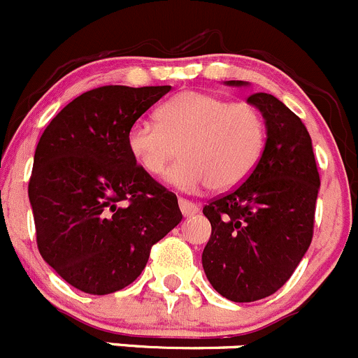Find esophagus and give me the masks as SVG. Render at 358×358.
<instances>
[{
    "label": "esophagus",
    "instance_id": "obj_1",
    "mask_svg": "<svg viewBox=\"0 0 358 358\" xmlns=\"http://www.w3.org/2000/svg\"><path fill=\"white\" fill-rule=\"evenodd\" d=\"M178 206H180V211H182V215L187 216V218H189V216L197 215V213H199V209H201L199 204H196V202H190L187 199H180Z\"/></svg>",
    "mask_w": 358,
    "mask_h": 358
}]
</instances>
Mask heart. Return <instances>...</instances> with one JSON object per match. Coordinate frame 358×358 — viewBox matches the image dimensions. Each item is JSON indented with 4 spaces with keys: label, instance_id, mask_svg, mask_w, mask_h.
I'll list each match as a JSON object with an SVG mask.
<instances>
[{
    "label": "heart",
    "instance_id": "b5f03b06",
    "mask_svg": "<svg viewBox=\"0 0 358 358\" xmlns=\"http://www.w3.org/2000/svg\"><path fill=\"white\" fill-rule=\"evenodd\" d=\"M156 121L129 126V154L143 173L156 176L178 150L182 159L164 180L185 192L234 189L251 175L265 147L262 112L213 93H180L159 107Z\"/></svg>",
    "mask_w": 358,
    "mask_h": 358
}]
</instances>
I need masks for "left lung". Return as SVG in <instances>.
<instances>
[{"label":"left lung","mask_w":358,"mask_h":358,"mask_svg":"<svg viewBox=\"0 0 358 358\" xmlns=\"http://www.w3.org/2000/svg\"><path fill=\"white\" fill-rule=\"evenodd\" d=\"M248 102L265 119L262 157L243 185L202 209L211 223L202 268L211 286L236 303L266 298L287 282L312 243L320 189L301 119L268 93H255Z\"/></svg>","instance_id":"1"}]
</instances>
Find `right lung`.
Segmentation results:
<instances>
[{"label":"right lung","mask_w":358,"mask_h":358,"mask_svg":"<svg viewBox=\"0 0 358 358\" xmlns=\"http://www.w3.org/2000/svg\"><path fill=\"white\" fill-rule=\"evenodd\" d=\"M171 86H102L67 103L39 138L29 180L43 259L76 289L110 294L145 268L180 222L175 194L143 173L128 129Z\"/></svg>","instance_id":"add662e5"}]
</instances>
